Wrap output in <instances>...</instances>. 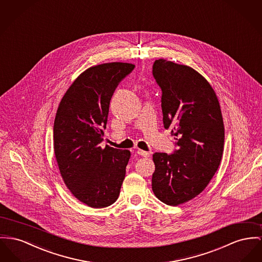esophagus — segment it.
<instances>
[{
  "mask_svg": "<svg viewBox=\"0 0 262 262\" xmlns=\"http://www.w3.org/2000/svg\"><path fill=\"white\" fill-rule=\"evenodd\" d=\"M137 154H138L139 156H142V157H149V156H150V153H149V152L143 151V150H138V151H137Z\"/></svg>",
  "mask_w": 262,
  "mask_h": 262,
  "instance_id": "34e87169",
  "label": "esophagus"
}]
</instances>
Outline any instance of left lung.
<instances>
[{
	"instance_id": "left-lung-1",
	"label": "left lung",
	"mask_w": 262,
	"mask_h": 262,
	"mask_svg": "<svg viewBox=\"0 0 262 262\" xmlns=\"http://www.w3.org/2000/svg\"><path fill=\"white\" fill-rule=\"evenodd\" d=\"M153 76L162 90L163 123L172 128L178 147L155 153L152 190L166 205L184 204L203 192L224 152L225 127L217 97L207 79L192 68L160 58Z\"/></svg>"
}]
</instances>
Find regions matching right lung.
Returning a JSON list of instances; mask_svg holds the SVG:
<instances>
[{
  "instance_id": "add662e5",
  "label": "right lung",
  "mask_w": 262,
  "mask_h": 262,
  "mask_svg": "<svg viewBox=\"0 0 262 262\" xmlns=\"http://www.w3.org/2000/svg\"><path fill=\"white\" fill-rule=\"evenodd\" d=\"M134 68L124 62L89 68L73 81L56 111L53 148L59 172L72 194L94 209L116 202L125 178L130 152L100 143L111 97Z\"/></svg>"
}]
</instances>
